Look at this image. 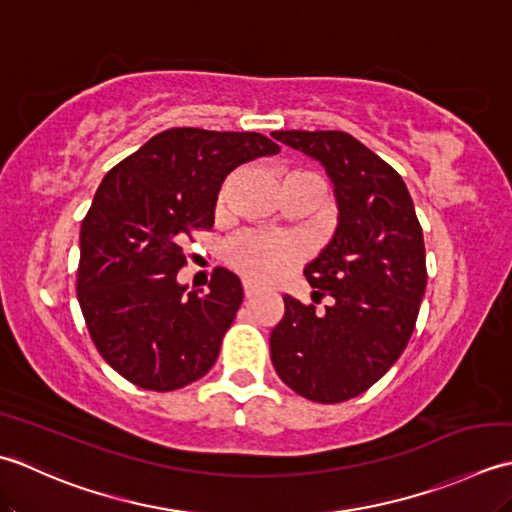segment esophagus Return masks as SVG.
<instances>
[{
    "instance_id": "34e87169",
    "label": "esophagus",
    "mask_w": 512,
    "mask_h": 512,
    "mask_svg": "<svg viewBox=\"0 0 512 512\" xmlns=\"http://www.w3.org/2000/svg\"><path fill=\"white\" fill-rule=\"evenodd\" d=\"M243 289H245V296H247V298L256 296L258 291H260V287L254 283V280H249V278H245V280H243Z\"/></svg>"
}]
</instances>
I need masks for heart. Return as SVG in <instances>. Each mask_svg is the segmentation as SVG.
Masks as SVG:
<instances>
[{
  "mask_svg": "<svg viewBox=\"0 0 512 512\" xmlns=\"http://www.w3.org/2000/svg\"><path fill=\"white\" fill-rule=\"evenodd\" d=\"M309 172H289L287 176H298ZM285 176V179H287ZM225 258L229 265L241 271L247 278L254 280H274L278 278L287 265L296 260V247L283 238L260 236V234H243L229 241L225 249Z\"/></svg>",
  "mask_w": 512,
  "mask_h": 512,
  "instance_id": "heart-1",
  "label": "heart"
}]
</instances>
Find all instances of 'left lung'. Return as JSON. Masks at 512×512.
<instances>
[{
  "label": "left lung",
  "mask_w": 512,
  "mask_h": 512,
  "mask_svg": "<svg viewBox=\"0 0 512 512\" xmlns=\"http://www.w3.org/2000/svg\"><path fill=\"white\" fill-rule=\"evenodd\" d=\"M276 141L311 156L333 183L338 225L305 267L314 296H285V316L271 329L274 369L307 400L356 398L402 356L426 289L420 221L402 176L367 145L340 130H280Z\"/></svg>",
  "instance_id": "8db88e82"
}]
</instances>
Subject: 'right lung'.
I'll return each instance as SVG.
<instances>
[{"label":"right lung","mask_w":512,"mask_h":512,"mask_svg":"<svg viewBox=\"0 0 512 512\" xmlns=\"http://www.w3.org/2000/svg\"><path fill=\"white\" fill-rule=\"evenodd\" d=\"M258 132L170 128L106 174L81 223L77 298L110 367L148 391H174L214 367L243 302L218 267L210 291L176 280L194 229L214 225L227 174L278 154Z\"/></svg>","instance_id":"add662e5"}]
</instances>
